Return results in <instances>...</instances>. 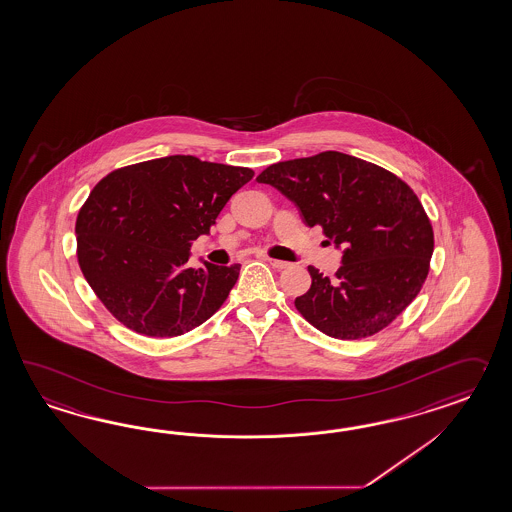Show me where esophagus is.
Segmentation results:
<instances>
[{"mask_svg":"<svg viewBox=\"0 0 512 512\" xmlns=\"http://www.w3.org/2000/svg\"><path fill=\"white\" fill-rule=\"evenodd\" d=\"M266 261L270 262V266L275 268V270H285V268H288V262L285 261H277V259H266Z\"/></svg>","mask_w":512,"mask_h":512,"instance_id":"esophagus-1","label":"esophagus"}]
</instances>
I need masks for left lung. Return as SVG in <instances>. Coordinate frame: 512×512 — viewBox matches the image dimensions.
<instances>
[{
    "mask_svg": "<svg viewBox=\"0 0 512 512\" xmlns=\"http://www.w3.org/2000/svg\"><path fill=\"white\" fill-rule=\"evenodd\" d=\"M257 181L277 188L305 224L322 225L325 237L342 248L335 279L309 266L311 288L294 301L309 324L342 340L372 337L418 296L435 246L433 227L399 177L324 151L272 164Z\"/></svg>",
    "mask_w": 512,
    "mask_h": 512,
    "instance_id": "obj_1",
    "label": "left lung"
}]
</instances>
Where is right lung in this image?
Listing matches in <instances>:
<instances>
[{
  "instance_id": "add662e5",
  "label": "right lung",
  "mask_w": 512,
  "mask_h": 512,
  "mask_svg": "<svg viewBox=\"0 0 512 512\" xmlns=\"http://www.w3.org/2000/svg\"><path fill=\"white\" fill-rule=\"evenodd\" d=\"M251 177L250 168L170 155L101 179L77 216V259L118 322L179 337L222 307L240 264L190 268V248Z\"/></svg>"
}]
</instances>
